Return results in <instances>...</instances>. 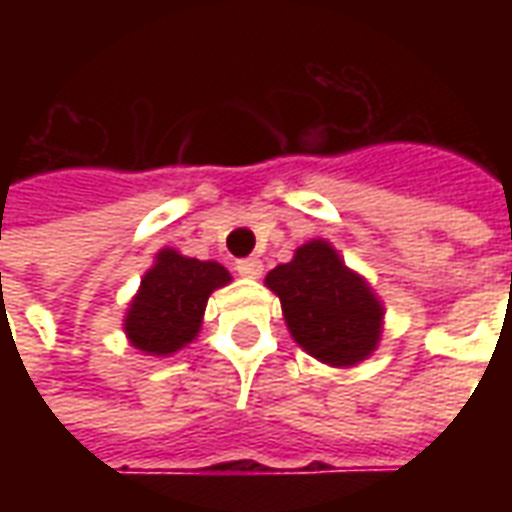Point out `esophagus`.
Wrapping results in <instances>:
<instances>
[{
	"label": "esophagus",
	"instance_id": "obj_1",
	"mask_svg": "<svg viewBox=\"0 0 512 512\" xmlns=\"http://www.w3.org/2000/svg\"><path fill=\"white\" fill-rule=\"evenodd\" d=\"M235 271H238L241 277L257 279L260 274H263V263H260L257 257H241V260L235 263Z\"/></svg>",
	"mask_w": 512,
	"mask_h": 512
}]
</instances>
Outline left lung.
Masks as SVG:
<instances>
[{"label":"left lung","instance_id":"obj_1","mask_svg":"<svg viewBox=\"0 0 512 512\" xmlns=\"http://www.w3.org/2000/svg\"><path fill=\"white\" fill-rule=\"evenodd\" d=\"M266 285L282 301L293 340L318 362L354 367L378 348L384 304L329 241L299 246L290 263L268 271Z\"/></svg>","mask_w":512,"mask_h":512}]
</instances>
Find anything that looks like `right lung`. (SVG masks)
<instances>
[{"instance_id":"right-lung-1","label":"right lung","mask_w":512,"mask_h":512,"mask_svg":"<svg viewBox=\"0 0 512 512\" xmlns=\"http://www.w3.org/2000/svg\"><path fill=\"white\" fill-rule=\"evenodd\" d=\"M230 279V271L216 260L161 249L128 304L123 323L128 343L147 356H169L186 348L200 332L208 296Z\"/></svg>"}]
</instances>
